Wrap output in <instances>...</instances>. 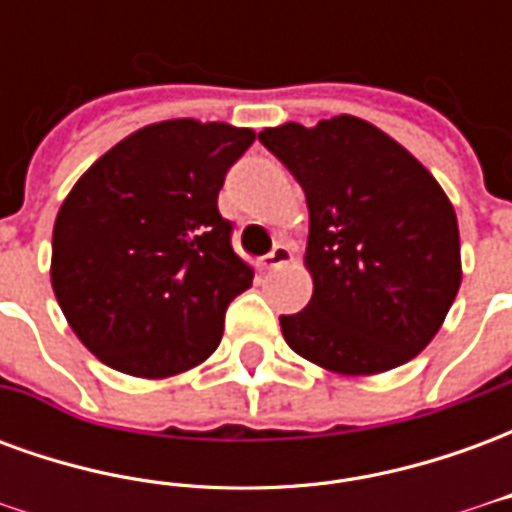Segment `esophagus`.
Returning <instances> with one entry per match:
<instances>
[{"label": "esophagus", "instance_id": "1", "mask_svg": "<svg viewBox=\"0 0 512 512\" xmlns=\"http://www.w3.org/2000/svg\"><path fill=\"white\" fill-rule=\"evenodd\" d=\"M290 260H293V252H290L288 244H274V249L268 252L263 260H260V266L266 268V271H274L279 266H288Z\"/></svg>", "mask_w": 512, "mask_h": 512}]
</instances>
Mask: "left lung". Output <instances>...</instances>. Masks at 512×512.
Instances as JSON below:
<instances>
[{
  "instance_id": "left-lung-1",
  "label": "left lung",
  "mask_w": 512,
  "mask_h": 512,
  "mask_svg": "<svg viewBox=\"0 0 512 512\" xmlns=\"http://www.w3.org/2000/svg\"><path fill=\"white\" fill-rule=\"evenodd\" d=\"M260 142L307 194L312 299L279 326L315 365L384 373L425 348L461 288L458 219L417 158L351 115L285 123Z\"/></svg>"
}]
</instances>
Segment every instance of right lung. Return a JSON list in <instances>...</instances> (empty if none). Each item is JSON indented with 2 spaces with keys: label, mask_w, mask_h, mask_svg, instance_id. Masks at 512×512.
I'll return each instance as SVG.
<instances>
[{
  "label": "right lung",
  "mask_w": 512,
  "mask_h": 512,
  "mask_svg": "<svg viewBox=\"0 0 512 512\" xmlns=\"http://www.w3.org/2000/svg\"><path fill=\"white\" fill-rule=\"evenodd\" d=\"M252 142L249 128L164 120L98 158L62 202L51 285L104 365L164 378L216 351L227 304L255 277L216 205Z\"/></svg>",
  "instance_id": "add662e5"
}]
</instances>
